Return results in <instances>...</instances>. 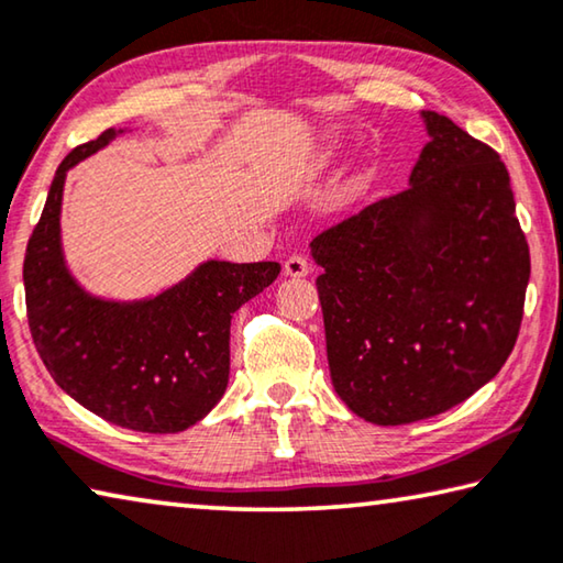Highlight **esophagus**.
<instances>
[{
  "label": "esophagus",
  "instance_id": "34e87169",
  "mask_svg": "<svg viewBox=\"0 0 563 563\" xmlns=\"http://www.w3.org/2000/svg\"><path fill=\"white\" fill-rule=\"evenodd\" d=\"M311 272V264L307 256L291 254L287 262H284V274L291 276V279H299V276H307Z\"/></svg>",
  "mask_w": 563,
  "mask_h": 563
}]
</instances>
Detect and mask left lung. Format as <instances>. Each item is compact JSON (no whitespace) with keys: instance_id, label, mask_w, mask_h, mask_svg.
Instances as JSON below:
<instances>
[{"instance_id":"left-lung-1","label":"left lung","mask_w":563,"mask_h":563,"mask_svg":"<svg viewBox=\"0 0 563 563\" xmlns=\"http://www.w3.org/2000/svg\"><path fill=\"white\" fill-rule=\"evenodd\" d=\"M410 186L311 241L336 395L375 426L455 408L511 354L531 276L511 178L490 145L420 112Z\"/></svg>"}]
</instances>
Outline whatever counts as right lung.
I'll list each match as a JSON object with an SVG mask.
<instances>
[{
	"mask_svg": "<svg viewBox=\"0 0 563 563\" xmlns=\"http://www.w3.org/2000/svg\"><path fill=\"white\" fill-rule=\"evenodd\" d=\"M123 131L67 155L24 254L30 332L52 379L112 426L180 432L196 426L229 385L231 317L279 276L276 262H209L155 297H95L67 269L59 211L67 170Z\"/></svg>",
	"mask_w": 563,
	"mask_h": 563,
	"instance_id": "1",
	"label": "right lung"
}]
</instances>
